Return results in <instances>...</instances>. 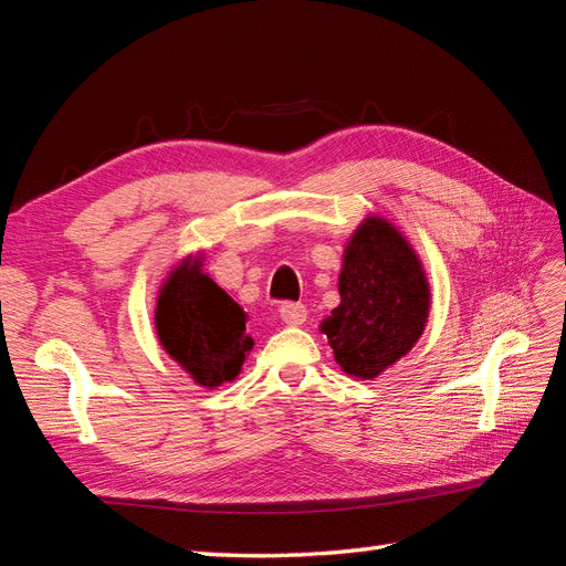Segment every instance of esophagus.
<instances>
[{
    "instance_id": "1",
    "label": "esophagus",
    "mask_w": 566,
    "mask_h": 566,
    "mask_svg": "<svg viewBox=\"0 0 566 566\" xmlns=\"http://www.w3.org/2000/svg\"><path fill=\"white\" fill-rule=\"evenodd\" d=\"M281 318L287 325H302L306 321V306L300 302H285L281 304Z\"/></svg>"
}]
</instances>
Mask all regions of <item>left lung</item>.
I'll return each instance as SVG.
<instances>
[{
    "label": "left lung",
    "instance_id": "8db88e82",
    "mask_svg": "<svg viewBox=\"0 0 566 566\" xmlns=\"http://www.w3.org/2000/svg\"><path fill=\"white\" fill-rule=\"evenodd\" d=\"M339 306L323 321L335 361L373 380L416 345L430 312V285L416 252L380 217L366 219L345 250Z\"/></svg>",
    "mask_w": 566,
    "mask_h": 566
}]
</instances>
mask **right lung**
<instances>
[{
	"instance_id": "obj_1",
	"label": "right lung",
	"mask_w": 566,
	"mask_h": 566,
	"mask_svg": "<svg viewBox=\"0 0 566 566\" xmlns=\"http://www.w3.org/2000/svg\"><path fill=\"white\" fill-rule=\"evenodd\" d=\"M245 323L241 304L205 276L198 260H184L158 297L156 328L163 347L205 387L229 382L241 370L245 352L252 349Z\"/></svg>"
}]
</instances>
